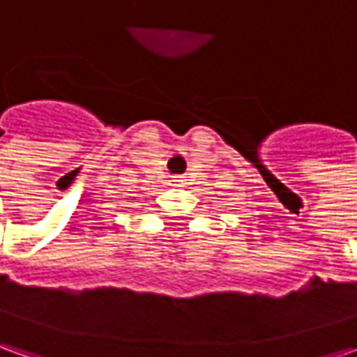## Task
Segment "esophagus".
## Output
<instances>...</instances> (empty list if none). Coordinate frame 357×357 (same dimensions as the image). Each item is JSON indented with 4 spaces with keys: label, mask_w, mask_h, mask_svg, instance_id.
Returning a JSON list of instances; mask_svg holds the SVG:
<instances>
[{
    "label": "esophagus",
    "mask_w": 357,
    "mask_h": 357,
    "mask_svg": "<svg viewBox=\"0 0 357 357\" xmlns=\"http://www.w3.org/2000/svg\"><path fill=\"white\" fill-rule=\"evenodd\" d=\"M172 183L178 186H186L188 185V178H186L185 174H181V176H174V178H172Z\"/></svg>",
    "instance_id": "1"
}]
</instances>
